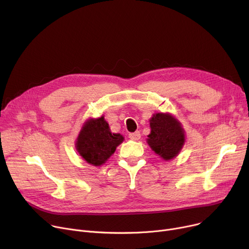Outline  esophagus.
Listing matches in <instances>:
<instances>
[{
  "mask_svg": "<svg viewBox=\"0 0 249 249\" xmlns=\"http://www.w3.org/2000/svg\"><path fill=\"white\" fill-rule=\"evenodd\" d=\"M140 137H141V134H140V132H138V131L134 132V133L129 134V138L131 140H133V141H138L140 139Z\"/></svg>",
  "mask_w": 249,
  "mask_h": 249,
  "instance_id": "34e87169",
  "label": "esophagus"
}]
</instances>
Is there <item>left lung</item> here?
<instances>
[{"label":"left lung","mask_w":249,"mask_h":249,"mask_svg":"<svg viewBox=\"0 0 249 249\" xmlns=\"http://www.w3.org/2000/svg\"><path fill=\"white\" fill-rule=\"evenodd\" d=\"M150 128L147 143L152 150L166 161L176 157L185 142L181 123L169 113H157L150 119Z\"/></svg>","instance_id":"8db88e82"}]
</instances>
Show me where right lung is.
<instances>
[{"instance_id": "right-lung-1", "label": "right lung", "mask_w": 249, "mask_h": 249, "mask_svg": "<svg viewBox=\"0 0 249 249\" xmlns=\"http://www.w3.org/2000/svg\"><path fill=\"white\" fill-rule=\"evenodd\" d=\"M124 140L117 133H112L104 116L89 119L83 125L76 141V149L80 156L94 166H100L115 152Z\"/></svg>"}]
</instances>
